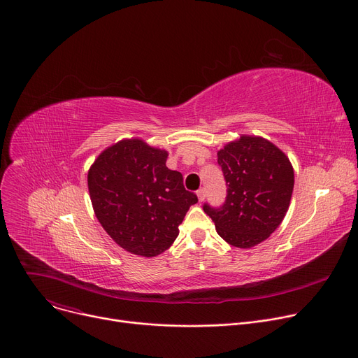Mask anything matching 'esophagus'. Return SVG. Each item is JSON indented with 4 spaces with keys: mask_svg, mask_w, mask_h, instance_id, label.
Returning a JSON list of instances; mask_svg holds the SVG:
<instances>
[{
    "mask_svg": "<svg viewBox=\"0 0 358 358\" xmlns=\"http://www.w3.org/2000/svg\"><path fill=\"white\" fill-rule=\"evenodd\" d=\"M197 197H199L200 201H204V199H206V188H200V189H199V192H197Z\"/></svg>",
    "mask_w": 358,
    "mask_h": 358,
    "instance_id": "34e87169",
    "label": "esophagus"
}]
</instances>
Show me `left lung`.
Returning <instances> with one entry per match:
<instances>
[{"instance_id":"left-lung-1","label":"left lung","mask_w":358,"mask_h":358,"mask_svg":"<svg viewBox=\"0 0 358 358\" xmlns=\"http://www.w3.org/2000/svg\"><path fill=\"white\" fill-rule=\"evenodd\" d=\"M227 194L220 207L203 206L220 237L231 246L248 249L264 242L288 211L294 169L272 142L242 136L217 152Z\"/></svg>"}]
</instances>
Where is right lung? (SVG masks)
Returning a JSON list of instances; mask_svg holds the SVG:
<instances>
[{
    "instance_id": "add662e5",
    "label": "right lung",
    "mask_w": 358,
    "mask_h": 358,
    "mask_svg": "<svg viewBox=\"0 0 358 358\" xmlns=\"http://www.w3.org/2000/svg\"><path fill=\"white\" fill-rule=\"evenodd\" d=\"M166 151L141 139L105 150L87 174L94 214L125 250L152 257L169 249L197 196L185 189L182 174L165 165Z\"/></svg>"
}]
</instances>
